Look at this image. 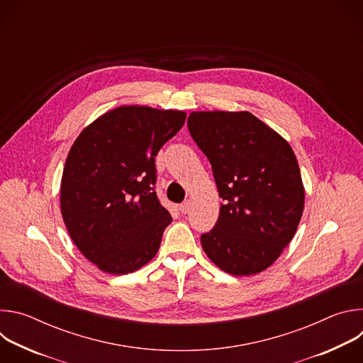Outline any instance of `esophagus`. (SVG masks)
I'll use <instances>...</instances> for the list:
<instances>
[{
    "label": "esophagus",
    "instance_id": "esophagus-1",
    "mask_svg": "<svg viewBox=\"0 0 363 363\" xmlns=\"http://www.w3.org/2000/svg\"><path fill=\"white\" fill-rule=\"evenodd\" d=\"M189 201H184L181 205H179V211L182 213V214H186L188 211H189Z\"/></svg>",
    "mask_w": 363,
    "mask_h": 363
}]
</instances>
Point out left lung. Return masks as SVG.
<instances>
[{
  "label": "left lung",
  "instance_id": "left-lung-1",
  "mask_svg": "<svg viewBox=\"0 0 363 363\" xmlns=\"http://www.w3.org/2000/svg\"><path fill=\"white\" fill-rule=\"evenodd\" d=\"M188 129L224 201L216 227L201 235L205 254L228 274L262 273L294 237L304 208L291 146L250 112H192Z\"/></svg>",
  "mask_w": 363,
  "mask_h": 363
}]
</instances>
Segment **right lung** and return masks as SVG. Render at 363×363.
<instances>
[{
	"label": "right lung",
	"instance_id": "add662e5",
	"mask_svg": "<svg viewBox=\"0 0 363 363\" xmlns=\"http://www.w3.org/2000/svg\"><path fill=\"white\" fill-rule=\"evenodd\" d=\"M186 113L119 106L86 126L67 155L60 208L89 262L109 274L139 270L157 255L172 217L161 205L155 157Z\"/></svg>",
	"mask_w": 363,
	"mask_h": 363
}]
</instances>
